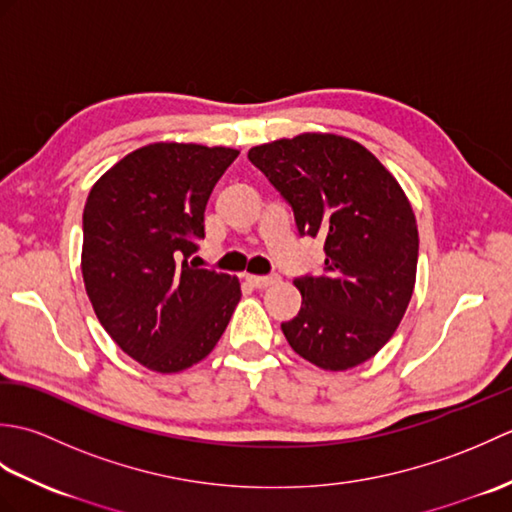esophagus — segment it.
Segmentation results:
<instances>
[{"label":"esophagus","mask_w":512,"mask_h":512,"mask_svg":"<svg viewBox=\"0 0 512 512\" xmlns=\"http://www.w3.org/2000/svg\"><path fill=\"white\" fill-rule=\"evenodd\" d=\"M246 279H248V284H253L255 288H268L279 281L277 275H248Z\"/></svg>","instance_id":"obj_1"}]
</instances>
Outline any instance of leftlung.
Returning a JSON list of instances; mask_svg holds the SVG:
<instances>
[{
	"label": "left lung",
	"mask_w": 512,
	"mask_h": 512,
	"mask_svg": "<svg viewBox=\"0 0 512 512\" xmlns=\"http://www.w3.org/2000/svg\"><path fill=\"white\" fill-rule=\"evenodd\" d=\"M292 206L299 235L321 237L319 277H299L301 310L281 323L292 350L343 372L394 336L413 295L418 226L405 191L356 140L299 134L248 151Z\"/></svg>",
	"instance_id": "left-lung-1"
}]
</instances>
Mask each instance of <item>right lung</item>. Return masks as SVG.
<instances>
[{
    "mask_svg": "<svg viewBox=\"0 0 512 512\" xmlns=\"http://www.w3.org/2000/svg\"><path fill=\"white\" fill-rule=\"evenodd\" d=\"M237 156L193 143L140 147L85 202L81 270L92 308L116 345L154 372L209 356L242 297L237 277L189 264L209 195Z\"/></svg>",
    "mask_w": 512,
    "mask_h": 512,
    "instance_id": "add662e5",
    "label": "right lung"
}]
</instances>
